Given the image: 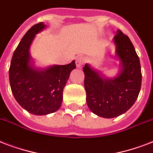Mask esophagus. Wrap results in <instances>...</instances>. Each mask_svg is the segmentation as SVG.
Segmentation results:
<instances>
[{"instance_id": "1", "label": "esophagus", "mask_w": 153, "mask_h": 153, "mask_svg": "<svg viewBox=\"0 0 153 153\" xmlns=\"http://www.w3.org/2000/svg\"><path fill=\"white\" fill-rule=\"evenodd\" d=\"M84 63H85V59H84V57H82V56H79V57L76 58V60H75V64H76L77 67L81 68Z\"/></svg>"}]
</instances>
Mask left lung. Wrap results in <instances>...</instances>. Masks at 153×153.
<instances>
[{
  "label": "left lung",
  "instance_id": "left-lung-1",
  "mask_svg": "<svg viewBox=\"0 0 153 153\" xmlns=\"http://www.w3.org/2000/svg\"><path fill=\"white\" fill-rule=\"evenodd\" d=\"M121 71L114 79H105L90 65L83 67L86 103L91 111L105 118L126 113L137 98L141 86L140 59L132 42L118 30L114 38Z\"/></svg>",
  "mask_w": 153,
  "mask_h": 153
}]
</instances>
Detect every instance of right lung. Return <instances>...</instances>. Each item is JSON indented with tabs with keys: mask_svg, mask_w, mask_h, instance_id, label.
Instances as JSON below:
<instances>
[{
	"mask_svg": "<svg viewBox=\"0 0 153 153\" xmlns=\"http://www.w3.org/2000/svg\"><path fill=\"white\" fill-rule=\"evenodd\" d=\"M45 27L44 23H39L25 33L13 53L9 67V82L14 98L22 108L36 115H46L59 109L63 88L71 71L76 67L74 61L45 70L32 66L30 46L36 34Z\"/></svg>",
	"mask_w": 153,
	"mask_h": 153,
	"instance_id": "obj_1",
	"label": "right lung"
}]
</instances>
